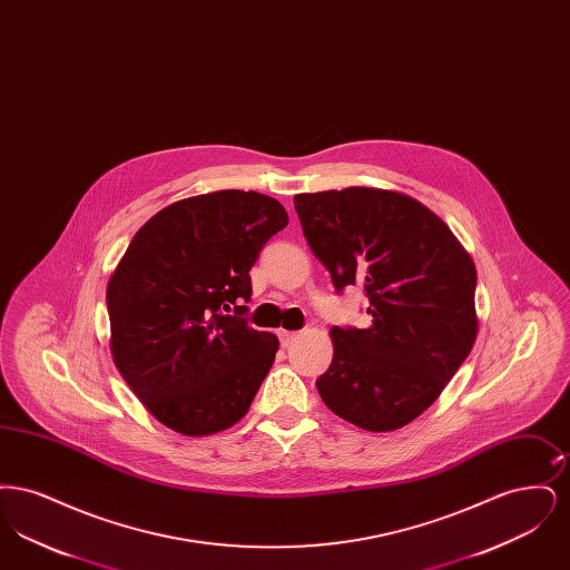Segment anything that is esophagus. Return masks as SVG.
Returning a JSON list of instances; mask_svg holds the SVG:
<instances>
[{"instance_id": "34e87169", "label": "esophagus", "mask_w": 570, "mask_h": 570, "mask_svg": "<svg viewBox=\"0 0 570 570\" xmlns=\"http://www.w3.org/2000/svg\"><path fill=\"white\" fill-rule=\"evenodd\" d=\"M298 333H295V331H279V342H282V346L286 348V346H291L295 340H297Z\"/></svg>"}]
</instances>
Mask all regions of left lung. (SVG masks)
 I'll use <instances>...</instances> for the list:
<instances>
[{
	"instance_id": "left-lung-1",
	"label": "left lung",
	"mask_w": 570,
	"mask_h": 570,
	"mask_svg": "<svg viewBox=\"0 0 570 570\" xmlns=\"http://www.w3.org/2000/svg\"><path fill=\"white\" fill-rule=\"evenodd\" d=\"M295 209L335 291L363 284L370 297L372 326L331 328L333 361L318 393L361 430H400L434 404L474 346V261L402 191L297 194Z\"/></svg>"
}]
</instances>
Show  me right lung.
Listing matches in <instances>:
<instances>
[{
    "mask_svg": "<svg viewBox=\"0 0 570 570\" xmlns=\"http://www.w3.org/2000/svg\"><path fill=\"white\" fill-rule=\"evenodd\" d=\"M286 224V209L258 191L184 198L140 226L110 275L115 367L166 428L216 434L249 410L279 342L247 326L239 303L263 245Z\"/></svg>",
    "mask_w": 570,
    "mask_h": 570,
    "instance_id": "obj_1",
    "label": "right lung"
}]
</instances>
